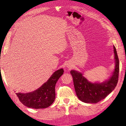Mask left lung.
I'll use <instances>...</instances> for the list:
<instances>
[{"instance_id": "1", "label": "left lung", "mask_w": 126, "mask_h": 126, "mask_svg": "<svg viewBox=\"0 0 126 126\" xmlns=\"http://www.w3.org/2000/svg\"><path fill=\"white\" fill-rule=\"evenodd\" d=\"M115 59V69L111 77L102 83H91L80 72L71 70L76 94L81 101L86 103L96 104L104 99L115 88L118 81L119 62L116 49L113 46Z\"/></svg>"}]
</instances>
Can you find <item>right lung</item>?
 <instances>
[{
    "label": "right lung",
    "instance_id": "right-lung-1",
    "mask_svg": "<svg viewBox=\"0 0 126 126\" xmlns=\"http://www.w3.org/2000/svg\"><path fill=\"white\" fill-rule=\"evenodd\" d=\"M63 74V69H59L38 89L26 94L16 93L19 100L28 108L43 109L48 107L55 100L56 83Z\"/></svg>",
    "mask_w": 126,
    "mask_h": 126
}]
</instances>
